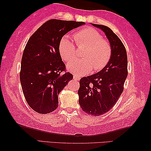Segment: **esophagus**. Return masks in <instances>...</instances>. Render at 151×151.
Listing matches in <instances>:
<instances>
[{"label":"esophagus","instance_id":"34e87169","mask_svg":"<svg viewBox=\"0 0 151 151\" xmlns=\"http://www.w3.org/2000/svg\"><path fill=\"white\" fill-rule=\"evenodd\" d=\"M73 79L75 80H80V77L78 76H76V75H73Z\"/></svg>","mask_w":151,"mask_h":151}]
</instances>
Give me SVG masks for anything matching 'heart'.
Instances as JSON below:
<instances>
[{
    "mask_svg": "<svg viewBox=\"0 0 151 151\" xmlns=\"http://www.w3.org/2000/svg\"><path fill=\"white\" fill-rule=\"evenodd\" d=\"M73 37L78 47L86 48L82 53L83 59L69 63V71L75 75L82 76L92 70L99 71L105 68L112 56V46L109 41L103 38L100 32L87 27L76 31ZM59 51L61 58L66 62H70L75 58V44L68 36H64L61 39Z\"/></svg>",
    "mask_w": 151,
    "mask_h": 151,
    "instance_id": "obj_1",
    "label": "heart"
}]
</instances>
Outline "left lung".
<instances>
[{"label": "left lung", "instance_id": "8db88e82", "mask_svg": "<svg viewBox=\"0 0 151 151\" xmlns=\"http://www.w3.org/2000/svg\"><path fill=\"white\" fill-rule=\"evenodd\" d=\"M92 24L102 29L112 46V56L104 69L80 80L79 104L83 112L98 116L109 111L124 90L128 76L127 54L119 37L109 27Z\"/></svg>", "mask_w": 151, "mask_h": 151}]
</instances>
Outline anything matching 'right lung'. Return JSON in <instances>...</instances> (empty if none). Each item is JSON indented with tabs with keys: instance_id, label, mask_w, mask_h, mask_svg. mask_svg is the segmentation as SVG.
Instances as JSON below:
<instances>
[{
	"instance_id": "obj_1",
	"label": "right lung",
	"mask_w": 151,
	"mask_h": 151,
	"mask_svg": "<svg viewBox=\"0 0 151 151\" xmlns=\"http://www.w3.org/2000/svg\"><path fill=\"white\" fill-rule=\"evenodd\" d=\"M84 22L49 20L27 41L21 59L20 81L25 100L34 111L48 114L58 107V94L73 79L59 51L64 35Z\"/></svg>"
}]
</instances>
